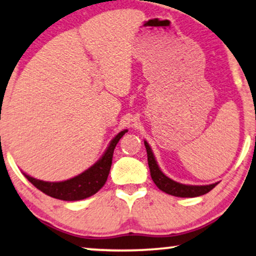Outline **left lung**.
<instances>
[{
	"mask_svg": "<svg viewBox=\"0 0 256 256\" xmlns=\"http://www.w3.org/2000/svg\"><path fill=\"white\" fill-rule=\"evenodd\" d=\"M144 146L146 149V155H148V164L150 169V174L154 183L156 184V186L166 192L168 194L174 196V197H180V198H194L198 197V196H202L208 194L216 186L218 183L210 184V185H185L177 183L172 180H170L169 177H166L162 171H160V166H157V162L155 160V156L152 152L146 141H144Z\"/></svg>",
	"mask_w": 256,
	"mask_h": 256,
	"instance_id": "left-lung-1",
	"label": "left lung"
}]
</instances>
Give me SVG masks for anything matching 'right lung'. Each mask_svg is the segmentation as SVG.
Segmentation results:
<instances>
[{"label": "right lung", "instance_id": "1", "mask_svg": "<svg viewBox=\"0 0 256 256\" xmlns=\"http://www.w3.org/2000/svg\"><path fill=\"white\" fill-rule=\"evenodd\" d=\"M127 132V129H124V130L118 132L112 140V142L110 143L102 157L93 166H90V169L84 171L82 174H78V176L71 178V180L64 182H44L30 177L26 174H24V176L38 190H40L52 198L66 202L82 200V199L88 198L90 196L96 194L106 183L112 166V160H113L115 146L118 144L120 138Z\"/></svg>", "mask_w": 256, "mask_h": 256}]
</instances>
